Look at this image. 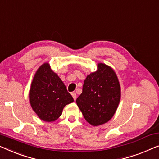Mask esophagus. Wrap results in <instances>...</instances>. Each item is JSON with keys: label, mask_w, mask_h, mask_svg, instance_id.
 <instances>
[{"label": "esophagus", "mask_w": 159, "mask_h": 159, "mask_svg": "<svg viewBox=\"0 0 159 159\" xmlns=\"http://www.w3.org/2000/svg\"><path fill=\"white\" fill-rule=\"evenodd\" d=\"M71 95H72L73 99H74V100L76 99V93H75V92H72V93H71Z\"/></svg>", "instance_id": "esophagus-1"}]
</instances>
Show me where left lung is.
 Returning <instances> with one entry per match:
<instances>
[{"label": "left lung", "instance_id": "1", "mask_svg": "<svg viewBox=\"0 0 159 159\" xmlns=\"http://www.w3.org/2000/svg\"><path fill=\"white\" fill-rule=\"evenodd\" d=\"M120 98L121 88L115 71L99 62L97 70L86 76L76 104L85 120L93 126H99L112 118Z\"/></svg>", "mask_w": 159, "mask_h": 159}]
</instances>
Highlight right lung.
I'll return each mask as SVG.
<instances>
[{"mask_svg": "<svg viewBox=\"0 0 159 159\" xmlns=\"http://www.w3.org/2000/svg\"><path fill=\"white\" fill-rule=\"evenodd\" d=\"M29 98L38 117L48 122L57 120L64 107L74 101L64 83L51 69L48 62H44L36 71Z\"/></svg>", "mask_w": 159, "mask_h": 159, "instance_id": "1", "label": "right lung"}]
</instances>
